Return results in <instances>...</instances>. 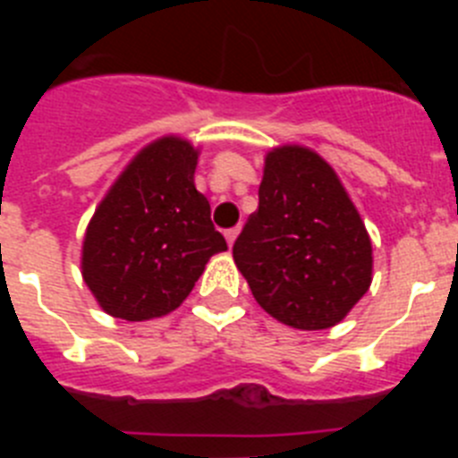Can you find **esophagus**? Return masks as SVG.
Segmentation results:
<instances>
[{
    "label": "esophagus",
    "mask_w": 458,
    "mask_h": 458,
    "mask_svg": "<svg viewBox=\"0 0 458 458\" xmlns=\"http://www.w3.org/2000/svg\"><path fill=\"white\" fill-rule=\"evenodd\" d=\"M238 233H241V226H233V229H226L225 232V238H226V242H229V248H232L233 242H236Z\"/></svg>",
    "instance_id": "1"
}]
</instances>
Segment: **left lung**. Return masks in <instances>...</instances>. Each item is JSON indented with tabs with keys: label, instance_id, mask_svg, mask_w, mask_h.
<instances>
[{
	"label": "left lung",
	"instance_id": "obj_1",
	"mask_svg": "<svg viewBox=\"0 0 458 458\" xmlns=\"http://www.w3.org/2000/svg\"><path fill=\"white\" fill-rule=\"evenodd\" d=\"M233 259L254 301L298 330L337 326L371 284L369 233L333 167L302 147L268 153Z\"/></svg>",
	"mask_w": 458,
	"mask_h": 458
}]
</instances>
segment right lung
I'll use <instances>...</instances> for the list:
<instances>
[{
	"label": "right lung",
	"mask_w": 458,
	"mask_h": 458,
	"mask_svg": "<svg viewBox=\"0 0 458 458\" xmlns=\"http://www.w3.org/2000/svg\"><path fill=\"white\" fill-rule=\"evenodd\" d=\"M197 151L163 137L112 185L87 226L82 275L107 314L125 321L165 317L181 305L226 241L194 188Z\"/></svg>",
	"instance_id": "add662e5"
}]
</instances>
